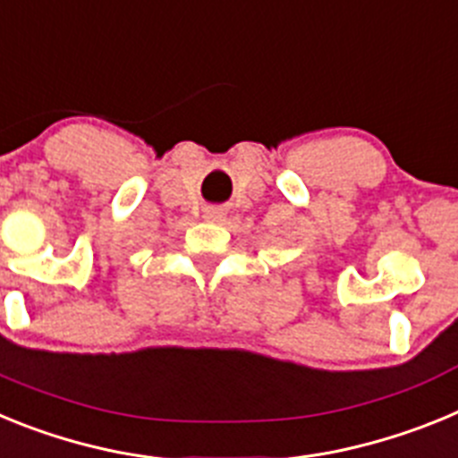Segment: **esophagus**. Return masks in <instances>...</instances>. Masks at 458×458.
<instances>
[{
    "instance_id": "obj_1",
    "label": "esophagus",
    "mask_w": 458,
    "mask_h": 458,
    "mask_svg": "<svg viewBox=\"0 0 458 458\" xmlns=\"http://www.w3.org/2000/svg\"><path fill=\"white\" fill-rule=\"evenodd\" d=\"M204 217L208 222H220L222 217H225V210H222V208H206Z\"/></svg>"
}]
</instances>
